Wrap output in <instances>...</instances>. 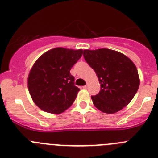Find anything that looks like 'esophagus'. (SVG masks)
Instances as JSON below:
<instances>
[{
	"mask_svg": "<svg viewBox=\"0 0 158 158\" xmlns=\"http://www.w3.org/2000/svg\"><path fill=\"white\" fill-rule=\"evenodd\" d=\"M82 87H83L84 89H86V88L88 87V85H86V86H82Z\"/></svg>",
	"mask_w": 158,
	"mask_h": 158,
	"instance_id": "obj_1",
	"label": "esophagus"
}]
</instances>
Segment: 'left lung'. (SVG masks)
I'll return each instance as SVG.
<instances>
[{
    "mask_svg": "<svg viewBox=\"0 0 158 158\" xmlns=\"http://www.w3.org/2000/svg\"><path fill=\"white\" fill-rule=\"evenodd\" d=\"M83 56L101 83L99 94L91 97L94 106L107 114L118 112L127 106L139 86L134 63L125 54L107 48L84 50Z\"/></svg>",
    "mask_w": 158,
    "mask_h": 158,
    "instance_id": "8db88e82",
    "label": "left lung"
}]
</instances>
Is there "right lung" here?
I'll return each mask as SVG.
<instances>
[{
  "label": "right lung",
  "instance_id": "obj_1",
  "mask_svg": "<svg viewBox=\"0 0 158 158\" xmlns=\"http://www.w3.org/2000/svg\"><path fill=\"white\" fill-rule=\"evenodd\" d=\"M82 55L81 49L56 48L36 60L28 76V89L41 110L61 114L73 104L79 89L70 70Z\"/></svg>",
  "mask_w": 158,
  "mask_h": 158
}]
</instances>
